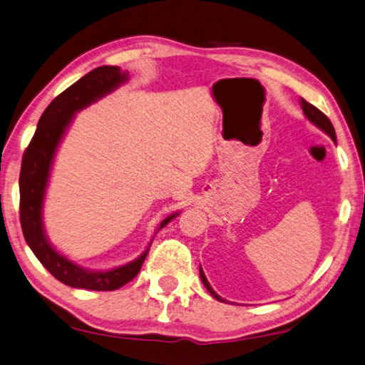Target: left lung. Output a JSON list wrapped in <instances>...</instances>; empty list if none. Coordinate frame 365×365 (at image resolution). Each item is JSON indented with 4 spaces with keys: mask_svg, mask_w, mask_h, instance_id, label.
<instances>
[{
    "mask_svg": "<svg viewBox=\"0 0 365 365\" xmlns=\"http://www.w3.org/2000/svg\"><path fill=\"white\" fill-rule=\"evenodd\" d=\"M299 104H302L303 112H304L306 117H308V120H309V121H312V123H314L316 126L321 128L322 131L327 133L329 136L331 138V140H334V143H336V136H335V128H334V125H331V121L327 118V115L322 113L321 110H319L317 107H314V106H312V104H309V102H308V101H304L303 98H302V101H299ZM200 279H202L203 285L207 287V290H208L210 293H212V297H213V298L218 299V302L226 303V299H225V298H221V297L218 295V293H216V292L212 289V285L208 284V280H207V277H205V274H203L202 267H200Z\"/></svg>",
    "mask_w": 365,
    "mask_h": 365,
    "instance_id": "1",
    "label": "left lung"
}]
</instances>
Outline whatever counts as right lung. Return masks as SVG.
<instances>
[{
    "label": "right lung",
    "mask_w": 365,
    "mask_h": 365,
    "mask_svg": "<svg viewBox=\"0 0 365 365\" xmlns=\"http://www.w3.org/2000/svg\"><path fill=\"white\" fill-rule=\"evenodd\" d=\"M128 80V73L120 67L102 66L91 70L85 76L68 86L51 102L38 121L36 131L24 152L19 189H21V226L27 242L40 263L61 280L73 289L110 292L130 282L143 267L149 248L131 263L115 267L112 271H88L57 253L46 239L43 229L41 208L44 190L48 186L51 163L57 145L73 118V113L98 101L102 96ZM171 215L160 222L158 231L175 218Z\"/></svg>",
    "instance_id": "right-lung-1"
}]
</instances>
